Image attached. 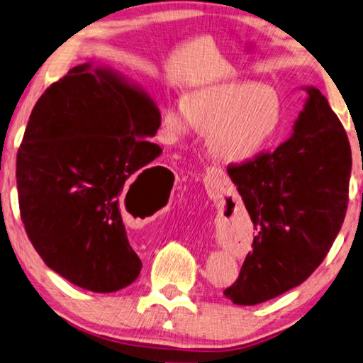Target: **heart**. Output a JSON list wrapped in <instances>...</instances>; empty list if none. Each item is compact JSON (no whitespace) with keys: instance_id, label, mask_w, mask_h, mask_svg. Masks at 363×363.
<instances>
[{"instance_id":"obj_1","label":"heart","mask_w":363,"mask_h":363,"mask_svg":"<svg viewBox=\"0 0 363 363\" xmlns=\"http://www.w3.org/2000/svg\"><path fill=\"white\" fill-rule=\"evenodd\" d=\"M284 106L278 91L255 80L208 85L172 99L161 113L164 139L176 143L208 134V152L226 164H245L279 135Z\"/></svg>"}]
</instances>
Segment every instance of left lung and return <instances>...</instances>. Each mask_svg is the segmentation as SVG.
<instances>
[{"label": "left lung", "mask_w": 363, "mask_h": 363, "mask_svg": "<svg viewBox=\"0 0 363 363\" xmlns=\"http://www.w3.org/2000/svg\"><path fill=\"white\" fill-rule=\"evenodd\" d=\"M302 89L308 96L289 139L228 168L257 231L238 281L223 292L238 306H257L302 284L346 216L352 166L346 130L318 89Z\"/></svg>", "instance_id": "left-lung-1"}]
</instances>
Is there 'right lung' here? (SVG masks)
Listing matches in <instances>:
<instances>
[{"instance_id":"1","label":"right lung","mask_w":363,"mask_h":363,"mask_svg":"<svg viewBox=\"0 0 363 363\" xmlns=\"http://www.w3.org/2000/svg\"><path fill=\"white\" fill-rule=\"evenodd\" d=\"M160 124L152 96L96 61L72 67L33 106L17 153L21 216L42 260L69 283L106 294L139 276L123 199L128 206L130 194H145L161 169L150 163L163 150L148 140Z\"/></svg>"}]
</instances>
